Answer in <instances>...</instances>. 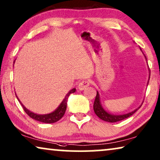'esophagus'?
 <instances>
[{"label":"esophagus","instance_id":"1","mask_svg":"<svg viewBox=\"0 0 160 160\" xmlns=\"http://www.w3.org/2000/svg\"><path fill=\"white\" fill-rule=\"evenodd\" d=\"M89 82L87 80H84V81H82V82H81L79 83V84H78V89H79V90H84L87 88V87H89Z\"/></svg>","mask_w":160,"mask_h":160}]
</instances>
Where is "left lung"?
I'll return each mask as SVG.
<instances>
[{"instance_id": "8db88e82", "label": "left lung", "mask_w": 160, "mask_h": 160, "mask_svg": "<svg viewBox=\"0 0 160 160\" xmlns=\"http://www.w3.org/2000/svg\"><path fill=\"white\" fill-rule=\"evenodd\" d=\"M140 49L141 50V48H140ZM144 57H145L146 60V56L144 55ZM148 71H149V69H148ZM149 78H150V75L148 76V80H149ZM148 81L147 82V86H148ZM143 102H142V103L140 105L139 107H138L137 108H135V110H133L132 111H130V112H128L127 113H123V114H113V113H111L108 112V111H106L105 110L103 107H102L101 104V100H100V94L97 90V95H96L95 102H94L93 108H94V111H95V114L97 115L100 119L103 120L105 122H111V123H112V122L122 121V120L125 119L129 117H130V116H132L133 113L136 112V111L141 108L142 104H143Z\"/></svg>"}]
</instances>
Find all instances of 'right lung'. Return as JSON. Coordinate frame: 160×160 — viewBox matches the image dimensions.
Segmentation results:
<instances>
[{
	"label": "right lung",
	"instance_id": "1",
	"mask_svg": "<svg viewBox=\"0 0 160 160\" xmlns=\"http://www.w3.org/2000/svg\"><path fill=\"white\" fill-rule=\"evenodd\" d=\"M14 62L15 60L14 61ZM76 90V88H73L71 90H70L68 92L67 95H65V97L64 99L62 100V101L60 102V105H59L58 108H57L54 111H52L51 113H47V114H38V113H36L32 112L31 111L28 110V109L26 108L22 103V102L19 100L17 95L16 96H17V100H19V102H20L22 106L23 107L24 111H25V113H27L30 117H31L32 119L36 120V121L43 122V123H54V122L59 121V120L63 117V115L65 114V111H66V108H67L68 99L70 95L72 93L75 92Z\"/></svg>",
	"mask_w": 160,
	"mask_h": 160
}]
</instances>
